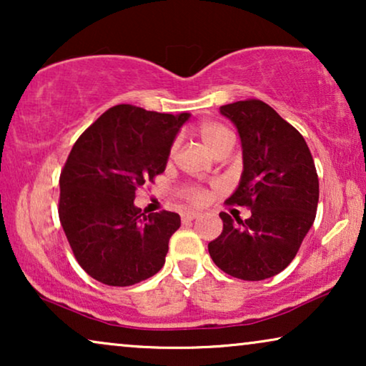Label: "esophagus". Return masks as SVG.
<instances>
[{
    "instance_id": "1",
    "label": "esophagus",
    "mask_w": 366,
    "mask_h": 366,
    "mask_svg": "<svg viewBox=\"0 0 366 366\" xmlns=\"http://www.w3.org/2000/svg\"><path fill=\"white\" fill-rule=\"evenodd\" d=\"M198 218V213L194 212H184L182 213V222L183 223H188V222H193V219Z\"/></svg>"
}]
</instances>
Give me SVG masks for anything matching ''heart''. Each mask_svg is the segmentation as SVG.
<instances>
[{
    "label": "heart",
    "instance_id": "obj_1",
    "mask_svg": "<svg viewBox=\"0 0 366 366\" xmlns=\"http://www.w3.org/2000/svg\"><path fill=\"white\" fill-rule=\"evenodd\" d=\"M194 132H197L198 138L204 143V147H207L213 154H217L219 149H223L227 147H233V142H234L233 133L229 132L227 127H223V124H219V123L203 122L198 124ZM173 152H174V147H172V153ZM183 197L187 198L189 203L202 204V203H204V199H207L208 194L203 188H198V187H193V184H189V187L183 188Z\"/></svg>",
    "mask_w": 366,
    "mask_h": 366
}]
</instances>
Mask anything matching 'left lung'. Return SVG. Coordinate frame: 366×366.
<instances>
[{
	"instance_id": "left-lung-1",
	"label": "left lung",
	"mask_w": 366,
	"mask_h": 366,
	"mask_svg": "<svg viewBox=\"0 0 366 366\" xmlns=\"http://www.w3.org/2000/svg\"><path fill=\"white\" fill-rule=\"evenodd\" d=\"M243 148V173L228 204L248 207V219L219 213L223 232L208 243L224 273L247 282L274 277L297 257L318 207V174L297 128L262 99L224 104Z\"/></svg>"
}]
</instances>
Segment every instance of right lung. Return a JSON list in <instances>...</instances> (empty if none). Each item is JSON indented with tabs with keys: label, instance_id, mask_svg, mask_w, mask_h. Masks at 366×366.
I'll list each match as a JSON object with an SVG mask.
<instances>
[{
	"label": "right lung",
	"instance_id": "1",
	"mask_svg": "<svg viewBox=\"0 0 366 366\" xmlns=\"http://www.w3.org/2000/svg\"><path fill=\"white\" fill-rule=\"evenodd\" d=\"M188 118L117 104L73 144L59 174L58 214L74 258L92 278L129 287L163 268L179 214H144L133 199L164 172Z\"/></svg>",
	"mask_w": 366,
	"mask_h": 366
}]
</instances>
